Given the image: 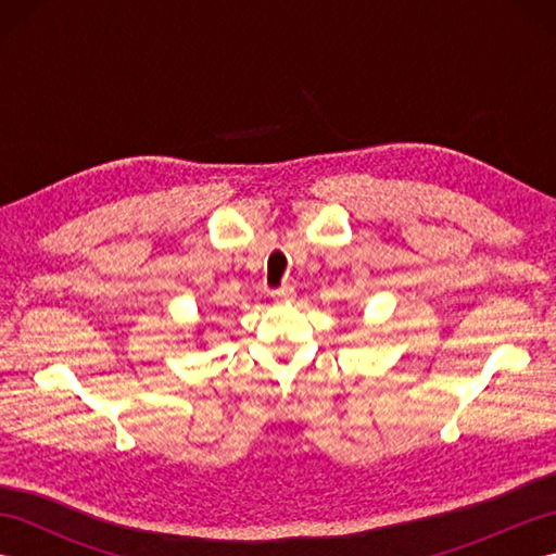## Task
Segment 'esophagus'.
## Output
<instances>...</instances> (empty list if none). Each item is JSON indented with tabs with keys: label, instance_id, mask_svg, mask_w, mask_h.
Here are the masks:
<instances>
[{
	"label": "esophagus",
	"instance_id": "esophagus-1",
	"mask_svg": "<svg viewBox=\"0 0 556 556\" xmlns=\"http://www.w3.org/2000/svg\"><path fill=\"white\" fill-rule=\"evenodd\" d=\"M271 299H291L293 296V287H279L275 291H269Z\"/></svg>",
	"mask_w": 556,
	"mask_h": 556
}]
</instances>
